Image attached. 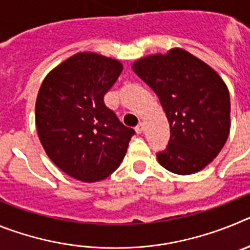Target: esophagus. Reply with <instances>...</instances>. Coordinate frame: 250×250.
<instances>
[{"label": "esophagus", "instance_id": "1", "mask_svg": "<svg viewBox=\"0 0 250 250\" xmlns=\"http://www.w3.org/2000/svg\"><path fill=\"white\" fill-rule=\"evenodd\" d=\"M135 131L138 132V134H141V132L144 131V123H139L135 126Z\"/></svg>", "mask_w": 250, "mask_h": 250}]
</instances>
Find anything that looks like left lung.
<instances>
[{
    "instance_id": "1",
    "label": "left lung",
    "mask_w": 250,
    "mask_h": 250,
    "mask_svg": "<svg viewBox=\"0 0 250 250\" xmlns=\"http://www.w3.org/2000/svg\"><path fill=\"white\" fill-rule=\"evenodd\" d=\"M132 70L158 95L169 121V144L156 152L161 167L179 175L204 169L224 146L230 129L224 81L182 48L138 60Z\"/></svg>"
}]
</instances>
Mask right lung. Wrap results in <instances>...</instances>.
<instances>
[{
    "mask_svg": "<svg viewBox=\"0 0 250 250\" xmlns=\"http://www.w3.org/2000/svg\"><path fill=\"white\" fill-rule=\"evenodd\" d=\"M123 71L118 60L79 52L45 77L36 127L48 158L72 178L94 183L118 169L135 134L104 103Z\"/></svg>",
    "mask_w": 250,
    "mask_h": 250,
    "instance_id": "right-lung-1",
    "label": "right lung"
}]
</instances>
